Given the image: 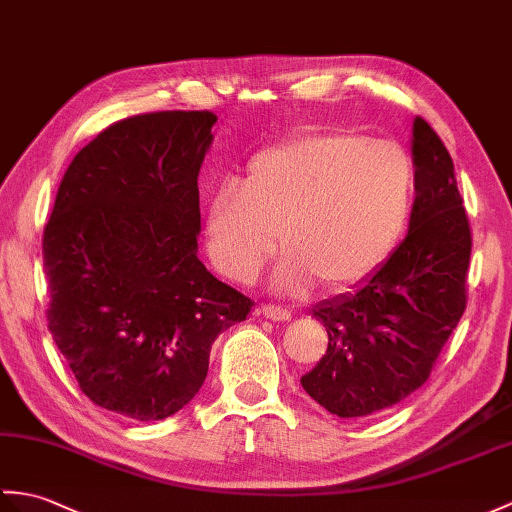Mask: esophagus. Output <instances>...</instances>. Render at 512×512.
<instances>
[{
    "mask_svg": "<svg viewBox=\"0 0 512 512\" xmlns=\"http://www.w3.org/2000/svg\"><path fill=\"white\" fill-rule=\"evenodd\" d=\"M259 312L270 320H290L292 318V312L285 310V307H281V305H270V303L261 305Z\"/></svg>",
    "mask_w": 512,
    "mask_h": 512,
    "instance_id": "1",
    "label": "esophagus"
}]
</instances>
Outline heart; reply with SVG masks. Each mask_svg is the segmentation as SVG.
<instances>
[{"instance_id":"1","label":"heart","mask_w":512,"mask_h":512,"mask_svg":"<svg viewBox=\"0 0 512 512\" xmlns=\"http://www.w3.org/2000/svg\"><path fill=\"white\" fill-rule=\"evenodd\" d=\"M417 200V168L395 139L329 128L261 150L242 183H222L207 211V248L224 275L255 281L277 251V288L342 290L395 251Z\"/></svg>"}]
</instances>
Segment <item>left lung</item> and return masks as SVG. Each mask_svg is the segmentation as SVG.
<instances>
[{"instance_id":"1","label":"left lung","mask_w":512,"mask_h":512,"mask_svg":"<svg viewBox=\"0 0 512 512\" xmlns=\"http://www.w3.org/2000/svg\"><path fill=\"white\" fill-rule=\"evenodd\" d=\"M412 157L417 200L406 240L358 292L314 310L329 344L301 384L342 419L382 412L419 390L467 307L469 218L454 161L423 117L414 120Z\"/></svg>"}]
</instances>
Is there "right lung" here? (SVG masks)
I'll use <instances>...</instances> for the list:
<instances>
[{"label": "right lung", "mask_w": 512, "mask_h": 512, "mask_svg": "<svg viewBox=\"0 0 512 512\" xmlns=\"http://www.w3.org/2000/svg\"><path fill=\"white\" fill-rule=\"evenodd\" d=\"M211 111L124 117L82 148L43 231L47 327L80 390L137 421L194 399L211 344L255 301L198 259Z\"/></svg>", "instance_id": "obj_1"}]
</instances>
